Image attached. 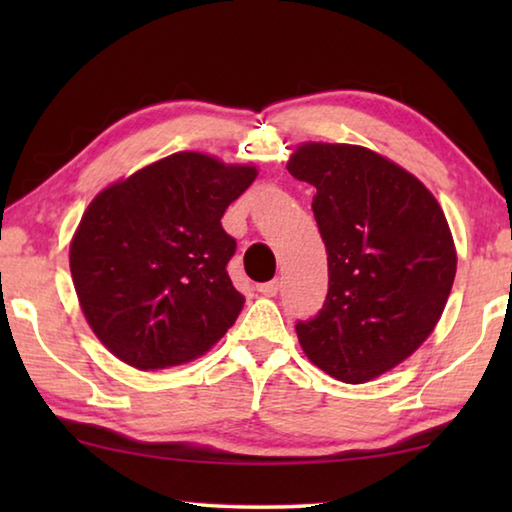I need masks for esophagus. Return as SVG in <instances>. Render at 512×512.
Returning <instances> with one entry per match:
<instances>
[{"instance_id":"34e87169","label":"esophagus","mask_w":512,"mask_h":512,"mask_svg":"<svg viewBox=\"0 0 512 512\" xmlns=\"http://www.w3.org/2000/svg\"><path fill=\"white\" fill-rule=\"evenodd\" d=\"M257 291L266 298H273V296H277V291H280V282H277V280L262 282V284H257Z\"/></svg>"}]
</instances>
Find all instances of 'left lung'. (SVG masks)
<instances>
[{
	"label": "left lung",
	"instance_id": "left-lung-1",
	"mask_svg": "<svg viewBox=\"0 0 512 512\" xmlns=\"http://www.w3.org/2000/svg\"><path fill=\"white\" fill-rule=\"evenodd\" d=\"M287 169L316 187L329 275L325 305L298 320V341L329 377L363 384L411 357L443 316L452 232L413 173L363 146L300 144Z\"/></svg>",
	"mask_w": 512,
	"mask_h": 512
}]
</instances>
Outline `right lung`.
I'll list each match as a JSON object with an SVG mask.
<instances>
[{
  "label": "right lung",
  "instance_id": "add662e5",
  "mask_svg": "<svg viewBox=\"0 0 512 512\" xmlns=\"http://www.w3.org/2000/svg\"><path fill=\"white\" fill-rule=\"evenodd\" d=\"M257 178L250 164L183 151L103 189L69 246L85 320L128 366L201 357L235 325L244 296L228 271L237 241L221 216Z\"/></svg>",
  "mask_w": 512,
  "mask_h": 512
}]
</instances>
